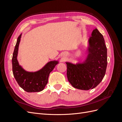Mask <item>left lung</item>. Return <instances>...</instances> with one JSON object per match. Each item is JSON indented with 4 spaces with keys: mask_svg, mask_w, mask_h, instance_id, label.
Instances as JSON below:
<instances>
[{
    "mask_svg": "<svg viewBox=\"0 0 122 122\" xmlns=\"http://www.w3.org/2000/svg\"><path fill=\"white\" fill-rule=\"evenodd\" d=\"M88 42V54L83 62H66L69 82L74 87L81 90L96 87L104 77L107 65L105 41L97 28L93 30Z\"/></svg>",
    "mask_w": 122,
    "mask_h": 122,
    "instance_id": "obj_1",
    "label": "left lung"
}]
</instances>
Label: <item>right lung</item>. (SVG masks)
<instances>
[{
    "instance_id": "right-lung-1",
    "label": "right lung",
    "mask_w": 122,
    "mask_h": 122,
    "mask_svg": "<svg viewBox=\"0 0 122 122\" xmlns=\"http://www.w3.org/2000/svg\"><path fill=\"white\" fill-rule=\"evenodd\" d=\"M21 34L17 39L13 54L12 67L14 76L19 86L27 92H39L44 90L48 83L50 73L52 71L58 61H51L41 69L35 72H27L24 70L17 60V55Z\"/></svg>"
}]
</instances>
